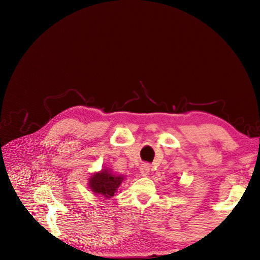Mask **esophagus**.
Here are the masks:
<instances>
[{"label":"esophagus","instance_id":"esophagus-1","mask_svg":"<svg viewBox=\"0 0 260 260\" xmlns=\"http://www.w3.org/2000/svg\"><path fill=\"white\" fill-rule=\"evenodd\" d=\"M149 171H151V167H149V165H147V163H144V165L140 167V173L142 176H147Z\"/></svg>","mask_w":260,"mask_h":260}]
</instances>
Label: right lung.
<instances>
[{"mask_svg":"<svg viewBox=\"0 0 260 260\" xmlns=\"http://www.w3.org/2000/svg\"><path fill=\"white\" fill-rule=\"evenodd\" d=\"M122 180L123 177L114 176L104 170L91 177L89 180V186L93 190V193L109 198L111 196H114Z\"/></svg>","mask_w":260,"mask_h":260,"instance_id":"right-lung-1","label":"right lung"}]
</instances>
